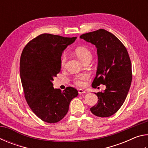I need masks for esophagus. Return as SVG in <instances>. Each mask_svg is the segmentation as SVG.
Wrapping results in <instances>:
<instances>
[{"instance_id":"esophagus-1","label":"esophagus","mask_w":148,"mask_h":148,"mask_svg":"<svg viewBox=\"0 0 148 148\" xmlns=\"http://www.w3.org/2000/svg\"><path fill=\"white\" fill-rule=\"evenodd\" d=\"M86 92L84 90H83V89H80L78 90V93H79V94H84V93H86Z\"/></svg>"}]
</instances>
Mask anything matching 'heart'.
<instances>
[{"label": "heart", "mask_w": 148, "mask_h": 148, "mask_svg": "<svg viewBox=\"0 0 148 148\" xmlns=\"http://www.w3.org/2000/svg\"><path fill=\"white\" fill-rule=\"evenodd\" d=\"M74 53L76 56L78 57V59L84 62L86 59L91 58V53L89 50L85 47H77L74 50ZM66 56L65 54H62L61 57V61H60V64L61 66L63 67L66 63ZM89 78L88 74H79L74 76L73 79L74 83L78 86H84L86 80Z\"/></svg>", "instance_id": "b5f03b06"}]
</instances>
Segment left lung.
<instances>
[{"label": "left lung", "instance_id": "left-lung-1", "mask_svg": "<svg viewBox=\"0 0 148 148\" xmlns=\"http://www.w3.org/2000/svg\"><path fill=\"white\" fill-rule=\"evenodd\" d=\"M95 45L98 54L97 74L92 83L96 88L106 85L104 92L95 93L98 102L90 110L96 116L110 117L124 103L132 82V66L126 47L111 32L99 29L79 36Z\"/></svg>", "mask_w": 148, "mask_h": 148}]
</instances>
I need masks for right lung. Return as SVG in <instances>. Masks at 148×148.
<instances>
[{
    "label": "right lung",
    "mask_w": 148,
    "mask_h": 148,
    "mask_svg": "<svg viewBox=\"0 0 148 148\" xmlns=\"http://www.w3.org/2000/svg\"><path fill=\"white\" fill-rule=\"evenodd\" d=\"M76 38L42 34L29 42L22 51L19 70L25 98L33 113L46 123L61 121L70 102L78 95L72 87L63 91L54 89L51 82L61 71L62 51Z\"/></svg>",
    "instance_id": "obj_1"
}]
</instances>
